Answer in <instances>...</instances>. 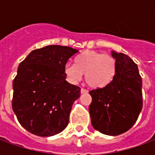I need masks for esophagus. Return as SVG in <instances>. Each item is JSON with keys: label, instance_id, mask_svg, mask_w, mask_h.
Masks as SVG:
<instances>
[{"label": "esophagus", "instance_id": "esophagus-1", "mask_svg": "<svg viewBox=\"0 0 155 155\" xmlns=\"http://www.w3.org/2000/svg\"><path fill=\"white\" fill-rule=\"evenodd\" d=\"M89 91H87V90H85V89H84V88H81V94H86V93H88Z\"/></svg>", "mask_w": 155, "mask_h": 155}]
</instances>
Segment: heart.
<instances>
[{
  "mask_svg": "<svg viewBox=\"0 0 155 155\" xmlns=\"http://www.w3.org/2000/svg\"><path fill=\"white\" fill-rule=\"evenodd\" d=\"M64 73L72 82L84 80L89 86L102 89L109 86L114 81L117 73V62L111 54L95 51H85L74 60V64H67Z\"/></svg>",
  "mask_w": 155,
  "mask_h": 155,
  "instance_id": "obj_1",
  "label": "heart"
}]
</instances>
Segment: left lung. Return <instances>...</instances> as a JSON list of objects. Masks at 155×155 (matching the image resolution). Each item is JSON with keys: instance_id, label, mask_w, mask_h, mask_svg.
<instances>
[{"instance_id": "left-lung-1", "label": "left lung", "mask_w": 155, "mask_h": 155, "mask_svg": "<svg viewBox=\"0 0 155 155\" xmlns=\"http://www.w3.org/2000/svg\"><path fill=\"white\" fill-rule=\"evenodd\" d=\"M117 73L109 86L90 91L89 110L94 130L107 135H119L133 126L143 107L142 78L137 64L123 53L112 51Z\"/></svg>"}]
</instances>
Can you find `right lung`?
Segmentation results:
<instances>
[{
    "label": "right lung",
    "mask_w": 155,
    "mask_h": 155,
    "mask_svg": "<svg viewBox=\"0 0 155 155\" xmlns=\"http://www.w3.org/2000/svg\"><path fill=\"white\" fill-rule=\"evenodd\" d=\"M77 53L68 46L47 45L31 51L19 64L13 81L12 109L30 133L52 136L68 125L81 88L65 81L64 66Z\"/></svg>",
    "instance_id": "1"
}]
</instances>
